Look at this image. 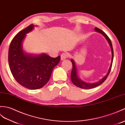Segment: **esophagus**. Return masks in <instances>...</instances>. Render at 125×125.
Wrapping results in <instances>:
<instances>
[{
    "label": "esophagus",
    "instance_id": "1",
    "mask_svg": "<svg viewBox=\"0 0 125 125\" xmlns=\"http://www.w3.org/2000/svg\"><path fill=\"white\" fill-rule=\"evenodd\" d=\"M68 57V54L67 53H63L61 55V60H65Z\"/></svg>",
    "mask_w": 125,
    "mask_h": 125
}]
</instances>
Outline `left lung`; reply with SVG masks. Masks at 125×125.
Wrapping results in <instances>:
<instances>
[{
	"instance_id": "1",
	"label": "left lung",
	"mask_w": 125,
	"mask_h": 125,
	"mask_svg": "<svg viewBox=\"0 0 125 125\" xmlns=\"http://www.w3.org/2000/svg\"><path fill=\"white\" fill-rule=\"evenodd\" d=\"M95 31L97 32H99L101 33L102 35L105 38V39H106L107 41H108L109 44L111 47V52H112V59H111V64H110L109 69L108 70V73L104 76L102 79L100 80V81H98V82L95 83H85L83 82V80L79 79V77H78V74H77V70L76 66V64H75V62L73 61V59H71V61L72 64V70L71 71V79L72 83H73L74 85H76L77 87H78L81 88H83V89H91V88H93L96 87H97L99 85H100L101 84H102L104 81L106 80L107 77H108L109 74L110 72V71H111V67H112V62H113V59H114V50H113V47H112V45L111 40H110V38L109 37L106 35V33L105 32L100 30V29H98L97 28H95Z\"/></svg>"
}]
</instances>
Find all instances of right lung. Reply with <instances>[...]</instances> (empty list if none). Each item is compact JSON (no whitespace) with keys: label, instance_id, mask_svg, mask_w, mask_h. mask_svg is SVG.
Listing matches in <instances>:
<instances>
[{"label":"right lung","instance_id":"1","mask_svg":"<svg viewBox=\"0 0 125 125\" xmlns=\"http://www.w3.org/2000/svg\"><path fill=\"white\" fill-rule=\"evenodd\" d=\"M31 24L20 31L11 40L8 51V63L14 79L21 86L30 89L42 87L50 79L53 70L60 61L61 56L51 57L46 54H27L22 43L26 34L33 29Z\"/></svg>","mask_w":125,"mask_h":125}]
</instances>
